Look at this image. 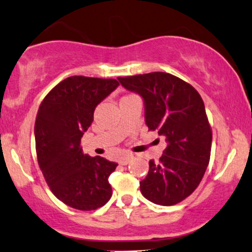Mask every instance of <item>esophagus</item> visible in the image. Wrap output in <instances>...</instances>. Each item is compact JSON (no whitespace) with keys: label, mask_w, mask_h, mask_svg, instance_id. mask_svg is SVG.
I'll list each match as a JSON object with an SVG mask.
<instances>
[{"label":"esophagus","mask_w":252,"mask_h":252,"mask_svg":"<svg viewBox=\"0 0 252 252\" xmlns=\"http://www.w3.org/2000/svg\"><path fill=\"white\" fill-rule=\"evenodd\" d=\"M132 156H130V155H126V156H124V157H122V158H120V160H119V163L121 164V165H126V164H129L130 161L132 160Z\"/></svg>","instance_id":"esophagus-1"}]
</instances>
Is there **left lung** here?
Instances as JSON below:
<instances>
[{
  "label": "left lung",
  "instance_id": "left-lung-1",
  "mask_svg": "<svg viewBox=\"0 0 252 252\" xmlns=\"http://www.w3.org/2000/svg\"><path fill=\"white\" fill-rule=\"evenodd\" d=\"M117 79L143 97L146 126L167 142L139 183L143 196L160 206L177 205L196 189L211 159L213 133L202 98L192 85L170 73Z\"/></svg>",
  "mask_w": 252,
  "mask_h": 252
}]
</instances>
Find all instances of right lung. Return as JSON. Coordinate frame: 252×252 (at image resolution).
Listing matches in <instances>:
<instances>
[{
    "instance_id": "obj_1",
    "label": "right lung",
    "mask_w": 252,
    "mask_h": 252,
    "mask_svg": "<svg viewBox=\"0 0 252 252\" xmlns=\"http://www.w3.org/2000/svg\"><path fill=\"white\" fill-rule=\"evenodd\" d=\"M115 79L69 76L41 101L34 123L38 165L57 199L79 211H94L111 197L116 163L82 152L81 137L95 108L119 86Z\"/></svg>"
}]
</instances>
